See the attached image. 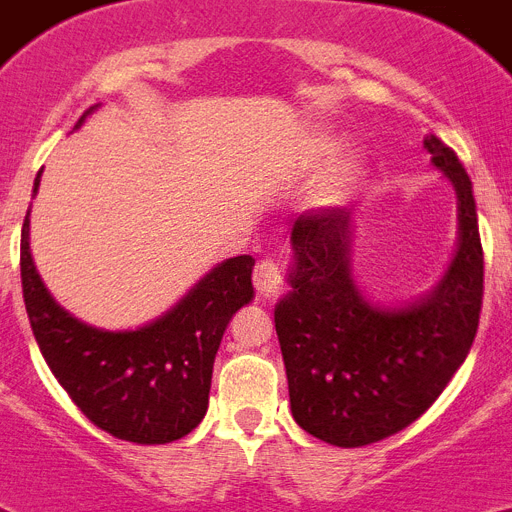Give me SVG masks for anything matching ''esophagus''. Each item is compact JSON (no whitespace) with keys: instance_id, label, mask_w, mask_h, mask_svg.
Listing matches in <instances>:
<instances>
[{"instance_id":"obj_1","label":"esophagus","mask_w":512,"mask_h":512,"mask_svg":"<svg viewBox=\"0 0 512 512\" xmlns=\"http://www.w3.org/2000/svg\"><path fill=\"white\" fill-rule=\"evenodd\" d=\"M279 284H282V271L274 261L264 259L253 266V287L259 289L261 295L274 297L279 292Z\"/></svg>"}]
</instances>
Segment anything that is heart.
Returning a JSON list of instances; mask_svg holds the SVG:
<instances>
[{"mask_svg":"<svg viewBox=\"0 0 512 512\" xmlns=\"http://www.w3.org/2000/svg\"><path fill=\"white\" fill-rule=\"evenodd\" d=\"M341 189H343V182H330L328 187L323 189V197H325V202H333V200H338V197H341Z\"/></svg>","mask_w":512,"mask_h":512,"instance_id":"obj_1","label":"heart"}]
</instances>
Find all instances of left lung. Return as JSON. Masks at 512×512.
I'll return each mask as SVG.
<instances>
[{"instance_id": "1", "label": "left lung", "mask_w": 512, "mask_h": 512, "mask_svg": "<svg viewBox=\"0 0 512 512\" xmlns=\"http://www.w3.org/2000/svg\"><path fill=\"white\" fill-rule=\"evenodd\" d=\"M433 164L459 197L461 241L449 274L423 302L382 310L361 297L348 271L351 215L318 207L295 220L292 292L274 310L297 425L333 446L356 449L408 428L464 364L485 297L472 179L436 135Z\"/></svg>"}]
</instances>
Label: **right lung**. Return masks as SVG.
Segmentation results:
<instances>
[{"label": "right lung", "mask_w": 512, "mask_h": 512, "mask_svg": "<svg viewBox=\"0 0 512 512\" xmlns=\"http://www.w3.org/2000/svg\"><path fill=\"white\" fill-rule=\"evenodd\" d=\"M38 182L40 174L35 189ZM253 264V256L223 261L164 318L112 333L79 323L53 302L30 256L27 215L22 223V297L40 354L97 428L146 446L187 436L205 418L225 325L253 297Z\"/></svg>", "instance_id": "obj_1"}]
</instances>
